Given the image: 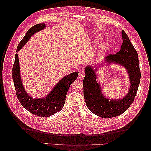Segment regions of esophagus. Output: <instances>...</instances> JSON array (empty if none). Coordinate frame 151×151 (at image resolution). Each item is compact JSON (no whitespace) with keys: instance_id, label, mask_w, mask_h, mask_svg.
Segmentation results:
<instances>
[{"instance_id":"34e87169","label":"esophagus","mask_w":151,"mask_h":151,"mask_svg":"<svg viewBox=\"0 0 151 151\" xmlns=\"http://www.w3.org/2000/svg\"><path fill=\"white\" fill-rule=\"evenodd\" d=\"M84 76H85V72H84V71H83V70H81V71L79 72V76H78L79 79H83Z\"/></svg>"}]
</instances>
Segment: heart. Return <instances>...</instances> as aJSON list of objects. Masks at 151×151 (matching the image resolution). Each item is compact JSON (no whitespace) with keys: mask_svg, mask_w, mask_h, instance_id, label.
Segmentation results:
<instances>
[{"mask_svg":"<svg viewBox=\"0 0 151 151\" xmlns=\"http://www.w3.org/2000/svg\"><path fill=\"white\" fill-rule=\"evenodd\" d=\"M98 38H98L97 40H98ZM107 48H108V44L106 43H103L101 45V46H100V47H99V49L101 51H104V50H106Z\"/></svg>","mask_w":151,"mask_h":151,"instance_id":"b5f03b06","label":"heart"}]
</instances>
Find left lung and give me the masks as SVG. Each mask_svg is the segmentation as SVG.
Segmentation results:
<instances>
[{
  "instance_id": "1",
  "label": "left lung",
  "mask_w": 151,
  "mask_h": 151,
  "mask_svg": "<svg viewBox=\"0 0 151 151\" xmlns=\"http://www.w3.org/2000/svg\"><path fill=\"white\" fill-rule=\"evenodd\" d=\"M122 38L123 43L120 51L116 54L109 55L105 59V63H116L127 68L130 77V88L124 98L109 101L101 93L100 86L96 82V72L93 67L88 65L85 68L83 86L86 106L95 115L104 118L117 116L130 107L134 101L140 81L137 52L124 31H122Z\"/></svg>"
}]
</instances>
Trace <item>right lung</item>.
Segmentation results:
<instances>
[{
	"label": "right lung",
	"mask_w": 151,
	"mask_h": 151,
	"mask_svg": "<svg viewBox=\"0 0 151 151\" xmlns=\"http://www.w3.org/2000/svg\"><path fill=\"white\" fill-rule=\"evenodd\" d=\"M45 24L40 23L33 26L27 31L26 35L19 43L16 52L28 42L31 36L36 32L45 28ZM79 72H73L61 79L54 87L50 93L42 99H33L25 91L20 77V68L17 53L12 67V80L14 84L17 99L21 105L35 115L40 117H49L60 111L65 103L67 93L71 84L76 80Z\"/></svg>",
	"instance_id": "1"
}]
</instances>
